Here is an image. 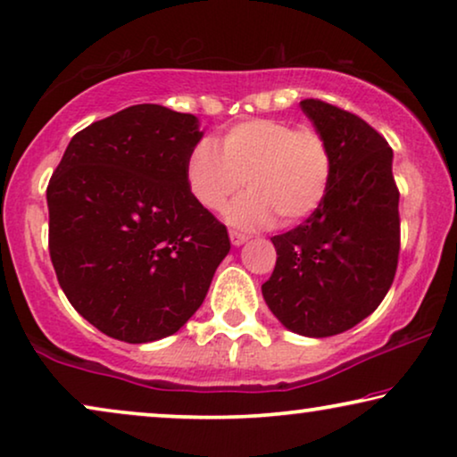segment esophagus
Masks as SVG:
<instances>
[{
	"instance_id": "esophagus-1",
	"label": "esophagus",
	"mask_w": 457,
	"mask_h": 457,
	"mask_svg": "<svg viewBox=\"0 0 457 457\" xmlns=\"http://www.w3.org/2000/svg\"><path fill=\"white\" fill-rule=\"evenodd\" d=\"M228 237H230V243H233L235 247H239V245H243V243H245L249 237L245 235V233H239V230H230L228 233Z\"/></svg>"
}]
</instances>
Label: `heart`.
<instances>
[{
  "label": "heart",
  "mask_w": 457,
  "mask_h": 457,
  "mask_svg": "<svg viewBox=\"0 0 457 457\" xmlns=\"http://www.w3.org/2000/svg\"><path fill=\"white\" fill-rule=\"evenodd\" d=\"M187 187L202 208L220 210L230 195L249 191L228 205L227 220L239 228L293 224L320 208L333 177V152L314 129H295L272 118L237 122L220 137V147L202 139L185 164Z\"/></svg>",
  "instance_id": "1"
}]
</instances>
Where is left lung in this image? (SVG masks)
I'll list each match as a JSON object with an SVG mask.
<instances>
[{
    "label": "left lung",
    "instance_id": "left-lung-1",
    "mask_svg": "<svg viewBox=\"0 0 457 457\" xmlns=\"http://www.w3.org/2000/svg\"><path fill=\"white\" fill-rule=\"evenodd\" d=\"M299 105L328 141L333 177L320 208L270 239L277 266L262 295L285 328L320 339L364 320L389 291L399 255V191L393 149L370 124L320 99Z\"/></svg>",
    "mask_w": 457,
    "mask_h": 457
}]
</instances>
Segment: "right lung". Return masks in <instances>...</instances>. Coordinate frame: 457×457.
Masks as SVG:
<instances>
[{
    "mask_svg": "<svg viewBox=\"0 0 457 457\" xmlns=\"http://www.w3.org/2000/svg\"><path fill=\"white\" fill-rule=\"evenodd\" d=\"M193 114L139 104L68 143L47 185L49 255L72 308L124 343L174 335L208 295L230 241L193 199Z\"/></svg>",
    "mask_w": 457,
    "mask_h": 457,
    "instance_id": "add662e5",
    "label": "right lung"
}]
</instances>
